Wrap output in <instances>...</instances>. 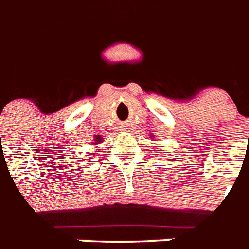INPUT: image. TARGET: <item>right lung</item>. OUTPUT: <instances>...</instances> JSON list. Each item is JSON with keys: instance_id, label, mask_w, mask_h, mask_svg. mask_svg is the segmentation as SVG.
Listing matches in <instances>:
<instances>
[{"instance_id": "obj_1", "label": "right lung", "mask_w": 249, "mask_h": 249, "mask_svg": "<svg viewBox=\"0 0 249 249\" xmlns=\"http://www.w3.org/2000/svg\"><path fill=\"white\" fill-rule=\"evenodd\" d=\"M102 137L99 136V135H98V136H95L94 137V145H99L100 142H102Z\"/></svg>"}]
</instances>
